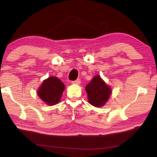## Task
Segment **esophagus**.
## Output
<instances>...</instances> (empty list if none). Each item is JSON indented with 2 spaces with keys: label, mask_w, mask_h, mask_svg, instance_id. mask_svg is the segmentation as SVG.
Wrapping results in <instances>:
<instances>
[{
  "label": "esophagus",
  "mask_w": 157,
  "mask_h": 157,
  "mask_svg": "<svg viewBox=\"0 0 157 157\" xmlns=\"http://www.w3.org/2000/svg\"><path fill=\"white\" fill-rule=\"evenodd\" d=\"M72 83L73 84H80V79H77V80H74V81H72Z\"/></svg>",
  "instance_id": "1"
}]
</instances>
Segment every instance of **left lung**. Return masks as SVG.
<instances>
[{
    "label": "left lung",
    "instance_id": "left-lung-1",
    "mask_svg": "<svg viewBox=\"0 0 157 157\" xmlns=\"http://www.w3.org/2000/svg\"><path fill=\"white\" fill-rule=\"evenodd\" d=\"M86 91L91 105L100 107L105 105L109 100L111 91L100 76H95L87 86Z\"/></svg>",
    "mask_w": 157,
    "mask_h": 157
}]
</instances>
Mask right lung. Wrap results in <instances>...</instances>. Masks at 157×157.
Returning a JSON list of instances; mask_svg holds the SVG:
<instances>
[{
  "instance_id": "1",
  "label": "right lung",
  "mask_w": 157,
  "mask_h": 157,
  "mask_svg": "<svg viewBox=\"0 0 157 157\" xmlns=\"http://www.w3.org/2000/svg\"><path fill=\"white\" fill-rule=\"evenodd\" d=\"M64 89V84L58 78L50 77L43 82L37 94L43 101L48 105H53L60 100Z\"/></svg>"
}]
</instances>
